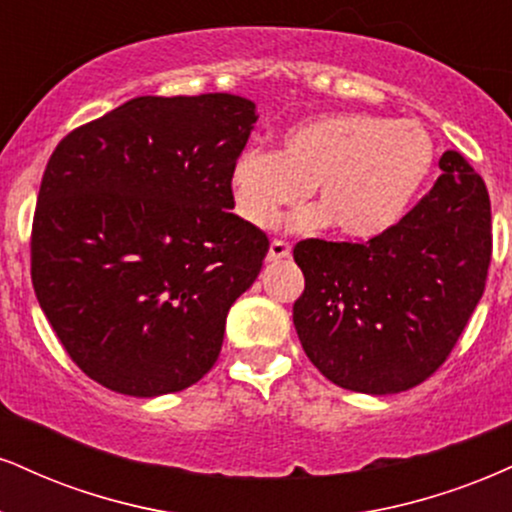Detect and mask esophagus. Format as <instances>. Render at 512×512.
Wrapping results in <instances>:
<instances>
[{
    "instance_id": "obj_1",
    "label": "esophagus",
    "mask_w": 512,
    "mask_h": 512,
    "mask_svg": "<svg viewBox=\"0 0 512 512\" xmlns=\"http://www.w3.org/2000/svg\"><path fill=\"white\" fill-rule=\"evenodd\" d=\"M286 257H291V245H288L286 240H272V245H269V252H267V260L276 262V260H286Z\"/></svg>"
}]
</instances>
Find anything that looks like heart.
I'll return each mask as SVG.
<instances>
[{
	"label": "heart",
	"instance_id": "b5f03b06",
	"mask_svg": "<svg viewBox=\"0 0 512 512\" xmlns=\"http://www.w3.org/2000/svg\"><path fill=\"white\" fill-rule=\"evenodd\" d=\"M436 162L432 135L417 121L338 112L293 123L279 150L240 152L231 169L236 212L255 229H272L307 190L319 202L293 219L298 229L331 224L348 240L396 229L422 193Z\"/></svg>",
	"mask_w": 512,
	"mask_h": 512
}]
</instances>
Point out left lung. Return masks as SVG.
I'll return each mask as SVG.
<instances>
[{"instance_id":"obj_1","label":"left lung","mask_w":512,"mask_h":512,"mask_svg":"<svg viewBox=\"0 0 512 512\" xmlns=\"http://www.w3.org/2000/svg\"><path fill=\"white\" fill-rule=\"evenodd\" d=\"M396 229L367 243L307 238L293 248L305 291L293 305L303 350L357 393L408 391L451 355L484 293L491 202L460 152Z\"/></svg>"}]
</instances>
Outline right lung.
Segmentation results:
<instances>
[{
	"mask_svg": "<svg viewBox=\"0 0 512 512\" xmlns=\"http://www.w3.org/2000/svg\"><path fill=\"white\" fill-rule=\"evenodd\" d=\"M255 102L229 92L135 97L49 157L30 238L45 317L76 365L155 398L217 362L226 315L269 238L231 214V169Z\"/></svg>",
	"mask_w": 512,
	"mask_h": 512,
	"instance_id": "add662e5",
	"label": "right lung"
}]
</instances>
